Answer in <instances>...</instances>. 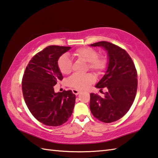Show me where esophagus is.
Instances as JSON below:
<instances>
[{"label":"esophagus","instance_id":"esophagus-1","mask_svg":"<svg viewBox=\"0 0 158 158\" xmlns=\"http://www.w3.org/2000/svg\"><path fill=\"white\" fill-rule=\"evenodd\" d=\"M73 93L74 94H75L76 95H79L80 93H81V91H80V90H77V89H73Z\"/></svg>","mask_w":158,"mask_h":158}]
</instances>
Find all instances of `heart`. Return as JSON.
Here are the masks:
<instances>
[{
    "instance_id": "b5f03b06",
    "label": "heart",
    "mask_w": 158,
    "mask_h": 158,
    "mask_svg": "<svg viewBox=\"0 0 158 158\" xmlns=\"http://www.w3.org/2000/svg\"><path fill=\"white\" fill-rule=\"evenodd\" d=\"M73 55L78 59L88 63L87 69H90L95 74L102 73L106 67V58L103 56H99L98 52L93 48H79L74 52ZM72 65L73 63L68 55L63 54L58 58V69L63 74H68L71 73ZM94 81L95 77L92 74H87L85 75L74 74L69 78L68 84L69 86L74 89L82 90L87 89Z\"/></svg>"
}]
</instances>
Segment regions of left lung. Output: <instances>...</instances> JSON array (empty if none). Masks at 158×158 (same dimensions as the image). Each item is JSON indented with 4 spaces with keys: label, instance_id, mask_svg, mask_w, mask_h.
<instances>
[{
    "label": "left lung",
    "instance_id": "obj_1",
    "mask_svg": "<svg viewBox=\"0 0 158 158\" xmlns=\"http://www.w3.org/2000/svg\"><path fill=\"white\" fill-rule=\"evenodd\" d=\"M101 47L107 52L108 65L105 74L96 84L105 88L104 98L90 93V109L100 121H116L129 111L137 89V73L135 64L126 51L111 42L102 41L90 44Z\"/></svg>",
    "mask_w": 158,
    "mask_h": 158
}]
</instances>
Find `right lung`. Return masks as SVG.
I'll list each match as a JSON object with an SVG mask.
<instances>
[{"label": "right lung", "instance_id": "1", "mask_svg": "<svg viewBox=\"0 0 158 158\" xmlns=\"http://www.w3.org/2000/svg\"><path fill=\"white\" fill-rule=\"evenodd\" d=\"M70 47L49 46L32 58L22 79V91L29 111L48 126H59L73 114L76 96L72 90L55 93L53 86L63 77L58 60Z\"/></svg>", "mask_w": 158, "mask_h": 158}]
</instances>
